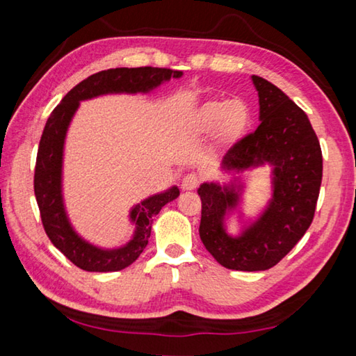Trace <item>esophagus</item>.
<instances>
[{
	"label": "esophagus",
	"mask_w": 356,
	"mask_h": 356,
	"mask_svg": "<svg viewBox=\"0 0 356 356\" xmlns=\"http://www.w3.org/2000/svg\"><path fill=\"white\" fill-rule=\"evenodd\" d=\"M182 188L186 191H191V190H196L197 185H200V179H197L196 174H188V176H185L182 179Z\"/></svg>",
	"instance_id": "34e87169"
}]
</instances>
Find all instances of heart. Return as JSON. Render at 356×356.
Returning a JSON list of instances; mask_svg holds the SVG:
<instances>
[{
	"instance_id": "1",
	"label": "heart",
	"mask_w": 356,
	"mask_h": 356,
	"mask_svg": "<svg viewBox=\"0 0 356 356\" xmlns=\"http://www.w3.org/2000/svg\"><path fill=\"white\" fill-rule=\"evenodd\" d=\"M251 122V111L242 100H207L191 111L188 129L193 135L207 138L216 134L225 144L237 143Z\"/></svg>"
}]
</instances>
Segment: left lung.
<instances>
[{"mask_svg": "<svg viewBox=\"0 0 356 356\" xmlns=\"http://www.w3.org/2000/svg\"><path fill=\"white\" fill-rule=\"evenodd\" d=\"M261 125L225 155L221 171L231 182H204L200 236L222 267L261 272L278 264L305 236L314 218L322 184V150L306 113L267 80L252 75ZM268 164L273 197L238 236L225 231V218L238 211L245 186L240 173ZM238 176L236 177L235 174Z\"/></svg>", "mask_w": 356, "mask_h": 356, "instance_id": "obj_1", "label": "left lung"}]
</instances>
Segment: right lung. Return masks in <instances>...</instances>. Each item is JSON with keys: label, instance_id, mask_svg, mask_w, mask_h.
<instances>
[{"label": "right lung", "instance_id": "add662e5", "mask_svg": "<svg viewBox=\"0 0 356 356\" xmlns=\"http://www.w3.org/2000/svg\"><path fill=\"white\" fill-rule=\"evenodd\" d=\"M184 72L160 67H118L102 70L78 83L64 95L59 105L47 119L42 134L34 171V195L40 210L42 225L51 243L72 264L86 272H118L129 267L147 246L154 216L165 204L180 195L176 185L165 191L150 195L135 204L129 220L135 232L125 245L116 248H102L83 238L69 218L63 193L64 146L72 119L84 100L110 94H149L171 78H180Z\"/></svg>", "mask_w": 356, "mask_h": 356}]
</instances>
